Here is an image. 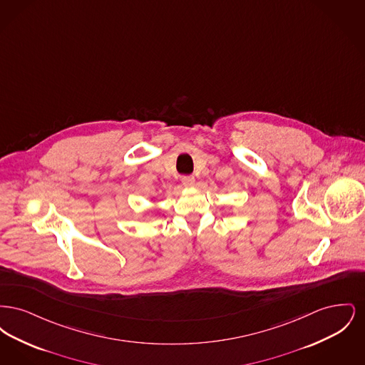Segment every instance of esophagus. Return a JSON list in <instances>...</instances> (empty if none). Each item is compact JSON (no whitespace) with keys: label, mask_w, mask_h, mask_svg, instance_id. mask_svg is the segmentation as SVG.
<instances>
[{"label":"esophagus","mask_w":365,"mask_h":365,"mask_svg":"<svg viewBox=\"0 0 365 365\" xmlns=\"http://www.w3.org/2000/svg\"><path fill=\"white\" fill-rule=\"evenodd\" d=\"M182 183H183L185 187H191V186H194L195 179H194V176H183L182 178Z\"/></svg>","instance_id":"1"}]
</instances>
